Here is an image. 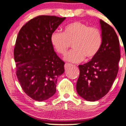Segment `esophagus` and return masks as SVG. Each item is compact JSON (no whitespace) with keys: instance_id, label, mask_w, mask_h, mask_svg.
<instances>
[{"instance_id":"esophagus-1","label":"esophagus","mask_w":126,"mask_h":126,"mask_svg":"<svg viewBox=\"0 0 126 126\" xmlns=\"http://www.w3.org/2000/svg\"><path fill=\"white\" fill-rule=\"evenodd\" d=\"M70 66H72V64H69V63H65V64H64V69H67L68 68L70 67Z\"/></svg>"}]
</instances>
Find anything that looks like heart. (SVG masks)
<instances>
[{
  "label": "heart",
  "instance_id": "heart-1",
  "mask_svg": "<svg viewBox=\"0 0 126 126\" xmlns=\"http://www.w3.org/2000/svg\"><path fill=\"white\" fill-rule=\"evenodd\" d=\"M50 41L55 51L62 56L67 53L72 44L74 50L68 53L65 59L72 63H79L85 57L91 59L97 55L102 46V35L98 28L75 21L66 25L63 32H53Z\"/></svg>",
  "mask_w": 126,
  "mask_h": 126
}]
</instances>
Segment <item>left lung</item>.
<instances>
[{
  "label": "left lung",
  "instance_id": "1",
  "mask_svg": "<svg viewBox=\"0 0 126 126\" xmlns=\"http://www.w3.org/2000/svg\"><path fill=\"white\" fill-rule=\"evenodd\" d=\"M102 43L95 57L79 65L80 75L76 83L78 94L89 101H95L110 90L117 75L120 59V43L112 27L100 19Z\"/></svg>",
  "mask_w": 126,
  "mask_h": 126
}]
</instances>
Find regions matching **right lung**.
<instances>
[{
    "label": "right lung",
    "instance_id": "obj_1",
    "mask_svg": "<svg viewBox=\"0 0 126 126\" xmlns=\"http://www.w3.org/2000/svg\"><path fill=\"white\" fill-rule=\"evenodd\" d=\"M65 18L37 16L18 33L14 50L16 75L23 91L35 101L51 97L57 78L64 72V62L54 51L50 37Z\"/></svg>",
    "mask_w": 126,
    "mask_h": 126
}]
</instances>
